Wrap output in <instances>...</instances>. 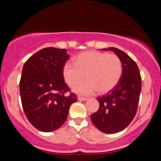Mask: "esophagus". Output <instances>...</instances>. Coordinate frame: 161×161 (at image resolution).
<instances>
[{"mask_svg":"<svg viewBox=\"0 0 161 161\" xmlns=\"http://www.w3.org/2000/svg\"><path fill=\"white\" fill-rule=\"evenodd\" d=\"M87 99H88V98H87V97H80V96L78 97L79 101H86Z\"/></svg>","mask_w":161,"mask_h":161,"instance_id":"obj_1","label":"esophagus"}]
</instances>
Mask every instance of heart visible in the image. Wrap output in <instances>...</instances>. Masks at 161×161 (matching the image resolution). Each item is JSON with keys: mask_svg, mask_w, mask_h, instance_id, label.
<instances>
[{"mask_svg": "<svg viewBox=\"0 0 161 161\" xmlns=\"http://www.w3.org/2000/svg\"><path fill=\"white\" fill-rule=\"evenodd\" d=\"M62 73L64 81L70 87L75 86L86 75L87 80L73 88V92L79 95H89L97 91L105 94L117 86L123 66L116 54L88 51L77 55L75 64L65 63Z\"/></svg>", "mask_w": 161, "mask_h": 161, "instance_id": "heart-1", "label": "heart"}]
</instances>
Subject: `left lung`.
<instances>
[{
	"instance_id": "1",
	"label": "left lung",
	"mask_w": 161,
	"mask_h": 161,
	"mask_svg": "<svg viewBox=\"0 0 161 161\" xmlns=\"http://www.w3.org/2000/svg\"><path fill=\"white\" fill-rule=\"evenodd\" d=\"M108 50L119 57L123 73L114 89L106 95L97 97L99 109L92 114L91 119L100 131L113 134L126 128L136 116L142 90V78L137 64L129 55L116 47H109Z\"/></svg>"
}]
</instances>
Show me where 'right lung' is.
<instances>
[{"label": "right lung", "instance_id": "1", "mask_svg": "<svg viewBox=\"0 0 161 161\" xmlns=\"http://www.w3.org/2000/svg\"><path fill=\"white\" fill-rule=\"evenodd\" d=\"M66 49L45 47L24 64L19 82L22 105L27 119L42 132L60 128L67 118L75 94L66 96L69 87L63 77V66L69 60Z\"/></svg>", "mask_w": 161, "mask_h": 161}]
</instances>
